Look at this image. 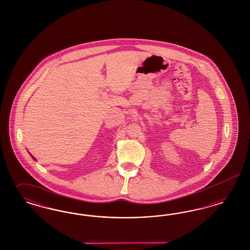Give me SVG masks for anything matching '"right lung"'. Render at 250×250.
Wrapping results in <instances>:
<instances>
[{
    "mask_svg": "<svg viewBox=\"0 0 250 250\" xmlns=\"http://www.w3.org/2000/svg\"><path fill=\"white\" fill-rule=\"evenodd\" d=\"M29 154H30V153H29ZM30 155H31V156H32V157H33V159H35V160H36V158H35V157H34V156H33V155H31V154H30Z\"/></svg>",
    "mask_w": 250,
    "mask_h": 250,
    "instance_id": "add662e5",
    "label": "right lung"
}]
</instances>
